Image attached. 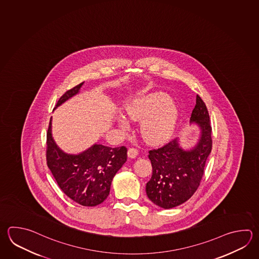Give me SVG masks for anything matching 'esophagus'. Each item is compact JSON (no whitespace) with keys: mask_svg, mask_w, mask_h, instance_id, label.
<instances>
[{"mask_svg":"<svg viewBox=\"0 0 259 259\" xmlns=\"http://www.w3.org/2000/svg\"><path fill=\"white\" fill-rule=\"evenodd\" d=\"M138 150L136 148H130L127 150V156L130 158L137 157Z\"/></svg>","mask_w":259,"mask_h":259,"instance_id":"34e87169","label":"esophagus"}]
</instances>
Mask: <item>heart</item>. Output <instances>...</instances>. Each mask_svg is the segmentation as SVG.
Listing matches in <instances>:
<instances>
[{
	"instance_id": "obj_1",
	"label": "heart",
	"mask_w": 259,
	"mask_h": 259,
	"mask_svg": "<svg viewBox=\"0 0 259 259\" xmlns=\"http://www.w3.org/2000/svg\"><path fill=\"white\" fill-rule=\"evenodd\" d=\"M126 117L142 121V134L151 143L165 142L172 135L178 121V109L166 94L156 93L127 104Z\"/></svg>"
}]
</instances>
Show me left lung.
Listing matches in <instances>:
<instances>
[{
	"instance_id": "1",
	"label": "left lung",
	"mask_w": 259,
	"mask_h": 259,
	"mask_svg": "<svg viewBox=\"0 0 259 259\" xmlns=\"http://www.w3.org/2000/svg\"><path fill=\"white\" fill-rule=\"evenodd\" d=\"M190 122L196 123L201 131L198 143L192 149L183 150L178 139H175L162 147L149 151L152 175L146 184V194L152 202L162 208H175L192 197L211 152L209 115L199 96H197Z\"/></svg>"
}]
</instances>
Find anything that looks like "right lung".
<instances>
[{
  "label": "right lung",
  "mask_w": 259,
  "mask_h": 259,
  "mask_svg": "<svg viewBox=\"0 0 259 259\" xmlns=\"http://www.w3.org/2000/svg\"><path fill=\"white\" fill-rule=\"evenodd\" d=\"M83 82L63 94L56 107L79 93ZM127 148L95 144L79 154H68L57 146L51 134V118L47 132V164L59 187L73 201L95 207L108 197L112 179L127 161Z\"/></svg>",
  "instance_id": "add662e5"
}]
</instances>
